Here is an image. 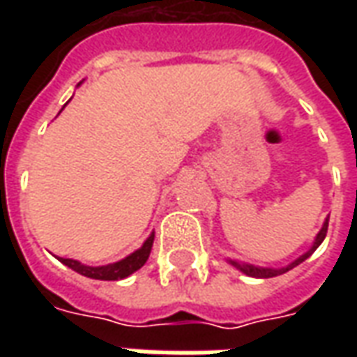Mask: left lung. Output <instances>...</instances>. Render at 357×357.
<instances>
[{
    "mask_svg": "<svg viewBox=\"0 0 357 357\" xmlns=\"http://www.w3.org/2000/svg\"><path fill=\"white\" fill-rule=\"evenodd\" d=\"M327 227H329V218H325V222H323L321 229H319V231H317V235H315V239H314V243H312V247L307 248L304 255L298 256L296 260H292L291 264L283 266V268H262V266H255V264H248V262H239V260H227V262L231 264L233 268H237L239 271H243V273H245V275H248V277L268 279V277L281 275V273H287L289 269L296 268L298 264H302L304 260H306V258H310V256L314 255L315 248L321 245L323 239H325V235H327Z\"/></svg>",
    "mask_w": 357,
    "mask_h": 357,
    "instance_id": "8db88e82",
    "label": "left lung"
}]
</instances>
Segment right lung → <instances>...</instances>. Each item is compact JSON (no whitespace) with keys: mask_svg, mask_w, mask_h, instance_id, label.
Returning a JSON list of instances; mask_svg holds the SVG:
<instances>
[{"mask_svg":"<svg viewBox=\"0 0 357 357\" xmlns=\"http://www.w3.org/2000/svg\"><path fill=\"white\" fill-rule=\"evenodd\" d=\"M82 84V82H80ZM78 84V86H80ZM153 241H155V231L149 235L145 243L141 245L137 250H133L132 255H128L118 262L107 264V266H86V264L73 260V258H59V262H63L70 269H74L76 273H80L89 279H99V281H118V279H124V277L132 275L133 271L143 266L149 260L151 255V248H153Z\"/></svg>","mask_w":357,"mask_h":357,"instance_id":"right-lung-1","label":"right lung"}]
</instances>
